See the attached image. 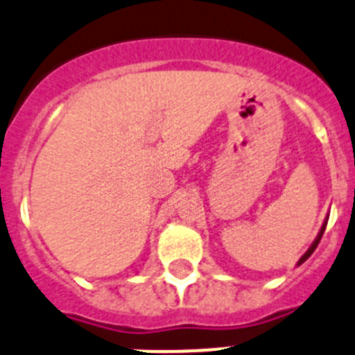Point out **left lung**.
<instances>
[{
	"label": "left lung",
	"instance_id": "1",
	"mask_svg": "<svg viewBox=\"0 0 355 355\" xmlns=\"http://www.w3.org/2000/svg\"><path fill=\"white\" fill-rule=\"evenodd\" d=\"M326 225H327V218H326V222H324V225H322V227H320V230H318L317 237H315V241H313V243H311V246H310V248H308V252H306V253H304V255H303V257H301V259H299V260H297V266H301V264H303L304 260H306V259H308V257H310V255H311V253H313V252H315V248H317V246H318V243H320V239H322V234H324V230H326Z\"/></svg>",
	"mask_w": 355,
	"mask_h": 355
}]
</instances>
